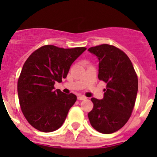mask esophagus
<instances>
[{"label": "esophagus", "mask_w": 157, "mask_h": 157, "mask_svg": "<svg viewBox=\"0 0 157 157\" xmlns=\"http://www.w3.org/2000/svg\"><path fill=\"white\" fill-rule=\"evenodd\" d=\"M86 98L85 96L83 95H80L78 97V100H80V101H82V100H86Z\"/></svg>", "instance_id": "esophagus-1"}]
</instances>
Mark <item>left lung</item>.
<instances>
[{"mask_svg":"<svg viewBox=\"0 0 157 157\" xmlns=\"http://www.w3.org/2000/svg\"><path fill=\"white\" fill-rule=\"evenodd\" d=\"M99 60L98 78L107 84L103 99L91 98L90 124L102 134H112L125 125L135 104L138 81L132 63L122 50L104 45L88 49Z\"/></svg>","mask_w":157,"mask_h":157,"instance_id":"1","label":"left lung"}]
</instances>
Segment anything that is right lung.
Listing matches in <instances>:
<instances>
[{
	"mask_svg": "<svg viewBox=\"0 0 157 157\" xmlns=\"http://www.w3.org/2000/svg\"><path fill=\"white\" fill-rule=\"evenodd\" d=\"M86 49L48 45L34 51L26 60L17 90L22 112L32 127L47 133L63 125L77 97L55 90L54 84L67 77L71 65Z\"/></svg>",
	"mask_w": 157,
	"mask_h": 157,
	"instance_id": "right-lung-1",
	"label": "right lung"
}]
</instances>
